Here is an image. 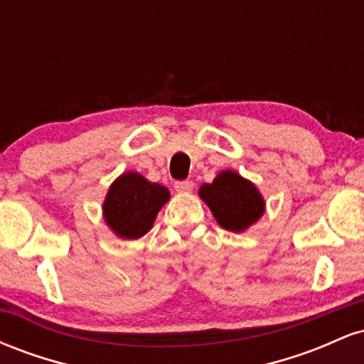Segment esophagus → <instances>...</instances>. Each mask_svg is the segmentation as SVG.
<instances>
[{
  "label": "esophagus",
  "instance_id": "1",
  "mask_svg": "<svg viewBox=\"0 0 364 364\" xmlns=\"http://www.w3.org/2000/svg\"><path fill=\"white\" fill-rule=\"evenodd\" d=\"M174 190L178 193H190L193 190V181H176L174 183Z\"/></svg>",
  "mask_w": 364,
  "mask_h": 364
}]
</instances>
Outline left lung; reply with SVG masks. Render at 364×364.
<instances>
[{
    "label": "left lung",
    "instance_id": "obj_1",
    "mask_svg": "<svg viewBox=\"0 0 364 364\" xmlns=\"http://www.w3.org/2000/svg\"><path fill=\"white\" fill-rule=\"evenodd\" d=\"M198 195L220 228L232 232L248 229L265 210V202L257 186L235 171L219 173L214 181L200 186Z\"/></svg>",
    "mask_w": 364,
    "mask_h": 364
}]
</instances>
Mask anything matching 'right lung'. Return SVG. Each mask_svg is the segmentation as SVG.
Here are the masks:
<instances>
[{"label":"right lung","instance_id":"1","mask_svg":"<svg viewBox=\"0 0 364 364\" xmlns=\"http://www.w3.org/2000/svg\"><path fill=\"white\" fill-rule=\"evenodd\" d=\"M168 200L166 186L150 183L139 173H124L109 186L102 205L104 220L119 237L139 240L152 229Z\"/></svg>","mask_w":364,"mask_h":364}]
</instances>
